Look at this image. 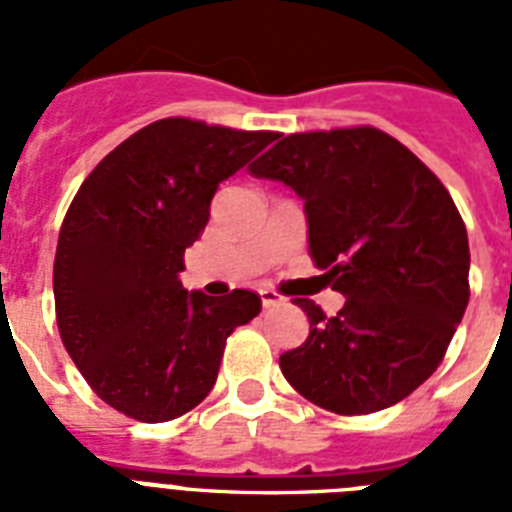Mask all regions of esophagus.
Wrapping results in <instances>:
<instances>
[{
	"instance_id": "esophagus-1",
	"label": "esophagus",
	"mask_w": 512,
	"mask_h": 512,
	"mask_svg": "<svg viewBox=\"0 0 512 512\" xmlns=\"http://www.w3.org/2000/svg\"><path fill=\"white\" fill-rule=\"evenodd\" d=\"M260 300H263V308H279L284 303L273 289H260Z\"/></svg>"
}]
</instances>
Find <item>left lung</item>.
Instances as JSON below:
<instances>
[{
    "label": "left lung",
    "instance_id": "1",
    "mask_svg": "<svg viewBox=\"0 0 512 512\" xmlns=\"http://www.w3.org/2000/svg\"><path fill=\"white\" fill-rule=\"evenodd\" d=\"M303 199L308 252L345 295L327 319L297 300L311 335L279 358L321 409L369 414L417 390L468 308V231L441 180L374 127L281 138L249 167Z\"/></svg>",
    "mask_w": 512,
    "mask_h": 512
}]
</instances>
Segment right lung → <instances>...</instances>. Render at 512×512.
I'll use <instances>...</instances> for the list:
<instances>
[{
	"mask_svg": "<svg viewBox=\"0 0 512 512\" xmlns=\"http://www.w3.org/2000/svg\"><path fill=\"white\" fill-rule=\"evenodd\" d=\"M276 132L162 119L116 146L68 207L55 252V311L68 356L108 406L140 422L191 412L212 390L225 337L260 297L180 284L217 185Z\"/></svg>",
	"mask_w": 512,
	"mask_h": 512,
	"instance_id": "obj_1",
	"label": "right lung"
}]
</instances>
